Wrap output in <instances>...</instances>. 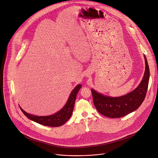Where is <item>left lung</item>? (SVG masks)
Masks as SVG:
<instances>
[{
  "mask_svg": "<svg viewBox=\"0 0 158 158\" xmlns=\"http://www.w3.org/2000/svg\"><path fill=\"white\" fill-rule=\"evenodd\" d=\"M145 69L139 86L132 92L118 98H111L91 89L95 108L101 114L111 118H121L135 111L142 104L146 95L149 80V68L144 55Z\"/></svg>",
  "mask_w": 158,
  "mask_h": 158,
  "instance_id": "8db88e82",
  "label": "left lung"
}]
</instances>
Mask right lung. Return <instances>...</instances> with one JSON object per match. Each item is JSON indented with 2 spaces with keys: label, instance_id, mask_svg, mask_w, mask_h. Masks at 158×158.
I'll return each instance as SVG.
<instances>
[{
  "label": "right lung",
  "instance_id": "1",
  "mask_svg": "<svg viewBox=\"0 0 158 158\" xmlns=\"http://www.w3.org/2000/svg\"><path fill=\"white\" fill-rule=\"evenodd\" d=\"M81 87V85H77L76 87L72 90L65 106L59 111L52 115L46 116H35L26 113L21 107H20V109L23 114L28 118L35 121L36 123L47 127H60L64 125L71 116L73 111L77 95Z\"/></svg>",
  "mask_w": 158,
  "mask_h": 158
}]
</instances>
